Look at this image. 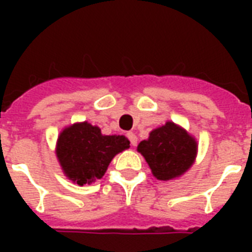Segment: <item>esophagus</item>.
I'll list each match as a JSON object with an SVG mask.
<instances>
[{
    "instance_id": "34e87169",
    "label": "esophagus",
    "mask_w": 252,
    "mask_h": 252,
    "mask_svg": "<svg viewBox=\"0 0 252 252\" xmlns=\"http://www.w3.org/2000/svg\"><path fill=\"white\" fill-rule=\"evenodd\" d=\"M126 137L129 138L130 145L136 146V144H137V136H136V134L132 133V132H128V133H126Z\"/></svg>"
}]
</instances>
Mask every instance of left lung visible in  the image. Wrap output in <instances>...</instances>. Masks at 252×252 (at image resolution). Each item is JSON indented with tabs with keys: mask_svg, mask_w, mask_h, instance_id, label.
<instances>
[{
	"mask_svg": "<svg viewBox=\"0 0 252 252\" xmlns=\"http://www.w3.org/2000/svg\"><path fill=\"white\" fill-rule=\"evenodd\" d=\"M137 152L158 180H172L183 175L195 162L197 142L182 126L167 122L152 130L149 138L138 144Z\"/></svg>",
	"mask_w": 252,
	"mask_h": 252,
	"instance_id": "obj_1",
	"label": "left lung"
}]
</instances>
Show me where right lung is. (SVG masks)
Returning a JSON list of instances; mask_svg holds the SVG:
<instances>
[{
  "label": "right lung",
  "mask_w": 252,
  "mask_h": 252,
  "mask_svg": "<svg viewBox=\"0 0 252 252\" xmlns=\"http://www.w3.org/2000/svg\"><path fill=\"white\" fill-rule=\"evenodd\" d=\"M129 148L126 136H104L90 123L66 126L57 138L56 156L69 179L84 186L100 179L112 158Z\"/></svg>",
  "instance_id": "add662e5"
}]
</instances>
